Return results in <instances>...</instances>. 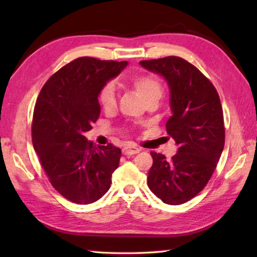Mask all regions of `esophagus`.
<instances>
[{
    "instance_id": "obj_1",
    "label": "esophagus",
    "mask_w": 257,
    "mask_h": 257,
    "mask_svg": "<svg viewBox=\"0 0 257 257\" xmlns=\"http://www.w3.org/2000/svg\"><path fill=\"white\" fill-rule=\"evenodd\" d=\"M139 152H141V150L137 149V147H133V146H125L122 149V154L127 155V156L135 155V154L139 153Z\"/></svg>"
}]
</instances>
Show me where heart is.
<instances>
[{
	"mask_svg": "<svg viewBox=\"0 0 257 257\" xmlns=\"http://www.w3.org/2000/svg\"><path fill=\"white\" fill-rule=\"evenodd\" d=\"M129 86L142 97L144 103L158 102L163 95V87L158 77L149 73L135 75L129 79ZM98 102L105 111H110L116 105L114 86L106 84L98 94Z\"/></svg>",
	"mask_w": 257,
	"mask_h": 257,
	"instance_id": "heart-1",
	"label": "heart"
}]
</instances>
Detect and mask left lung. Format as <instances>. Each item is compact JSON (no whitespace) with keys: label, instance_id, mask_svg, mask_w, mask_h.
<instances>
[{"label":"left lung","instance_id":"left-lung-1","mask_svg":"<svg viewBox=\"0 0 257 257\" xmlns=\"http://www.w3.org/2000/svg\"><path fill=\"white\" fill-rule=\"evenodd\" d=\"M146 70L163 77L170 90L171 116L165 128L178 146L171 160L152 152L147 184L169 205L196 196L210 180L224 147L223 112L212 82L178 56L141 61Z\"/></svg>","mask_w":257,"mask_h":257}]
</instances>
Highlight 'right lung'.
<instances>
[{"label":"right lung","mask_w":257,"mask_h":257,"mask_svg":"<svg viewBox=\"0 0 257 257\" xmlns=\"http://www.w3.org/2000/svg\"><path fill=\"white\" fill-rule=\"evenodd\" d=\"M127 61L82 56L55 72L43 86L34 110L33 145L52 186L77 204L98 201L110 189L121 150L95 146L85 133L98 119L102 87Z\"/></svg>","instance_id":"obj_1"}]
</instances>
